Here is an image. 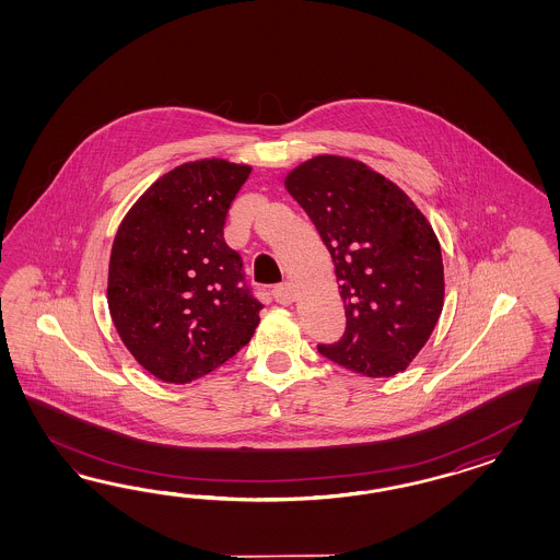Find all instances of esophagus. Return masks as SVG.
<instances>
[{
	"instance_id": "obj_1",
	"label": "esophagus",
	"mask_w": 560,
	"mask_h": 560,
	"mask_svg": "<svg viewBox=\"0 0 560 560\" xmlns=\"http://www.w3.org/2000/svg\"><path fill=\"white\" fill-rule=\"evenodd\" d=\"M272 295H275V300L279 302V304L289 305L295 302V298H298V291L295 288L291 285V283H279V285H275L272 289Z\"/></svg>"
}]
</instances>
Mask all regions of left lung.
<instances>
[{"label":"left lung","instance_id":"1","mask_svg":"<svg viewBox=\"0 0 560 560\" xmlns=\"http://www.w3.org/2000/svg\"><path fill=\"white\" fill-rule=\"evenodd\" d=\"M285 187L332 256L345 302V335L318 353L368 377L407 370L443 307L433 228L394 183L349 158H312Z\"/></svg>","mask_w":560,"mask_h":560}]
</instances>
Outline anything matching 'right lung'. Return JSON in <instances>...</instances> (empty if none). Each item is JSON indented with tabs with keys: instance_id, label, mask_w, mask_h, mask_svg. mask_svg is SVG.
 I'll return each mask as SVG.
<instances>
[{
	"instance_id": "add662e5",
	"label": "right lung",
	"mask_w": 560,
	"mask_h": 560,
	"mask_svg": "<svg viewBox=\"0 0 560 560\" xmlns=\"http://www.w3.org/2000/svg\"><path fill=\"white\" fill-rule=\"evenodd\" d=\"M253 168L199 160L143 192L115 236L108 310L139 365L172 384L218 370L253 339L262 304L223 240Z\"/></svg>"
}]
</instances>
